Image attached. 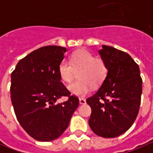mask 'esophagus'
<instances>
[{
	"label": "esophagus",
	"instance_id": "34e87169",
	"mask_svg": "<svg viewBox=\"0 0 153 153\" xmlns=\"http://www.w3.org/2000/svg\"><path fill=\"white\" fill-rule=\"evenodd\" d=\"M79 103L80 104H85L86 103V100L83 99V98H81V99H79Z\"/></svg>",
	"mask_w": 153,
	"mask_h": 153
}]
</instances>
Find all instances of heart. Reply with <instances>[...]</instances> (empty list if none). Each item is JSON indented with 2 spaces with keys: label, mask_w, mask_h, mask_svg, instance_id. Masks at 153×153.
Here are the masks:
<instances>
[{
  "label": "heart",
  "mask_w": 153,
  "mask_h": 153,
  "mask_svg": "<svg viewBox=\"0 0 153 153\" xmlns=\"http://www.w3.org/2000/svg\"><path fill=\"white\" fill-rule=\"evenodd\" d=\"M108 65L100 58L84 50L74 52L69 57V62L63 60L58 66L60 79L65 84H70L78 73V79L69 86L71 94L76 96H85L91 88L101 86L108 76Z\"/></svg>",
  "instance_id": "1"
}]
</instances>
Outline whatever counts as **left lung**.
I'll list each match as a JSON object with an SVG mask.
<instances>
[{
	"mask_svg": "<svg viewBox=\"0 0 153 153\" xmlns=\"http://www.w3.org/2000/svg\"><path fill=\"white\" fill-rule=\"evenodd\" d=\"M106 79L86 102L91 107L88 124L96 135L112 138L127 132L136 120L141 104L143 79L138 65L126 52L102 45Z\"/></svg>",
	"mask_w": 153,
	"mask_h": 153,
	"instance_id": "obj_1",
	"label": "left lung"
}]
</instances>
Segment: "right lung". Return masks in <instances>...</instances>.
<instances>
[{
    "instance_id": "1",
    "label": "right lung",
    "mask_w": 153,
    "mask_h": 153,
    "mask_svg": "<svg viewBox=\"0 0 153 153\" xmlns=\"http://www.w3.org/2000/svg\"><path fill=\"white\" fill-rule=\"evenodd\" d=\"M65 52V47H41L21 59L10 75V98L17 120L38 141L61 136L79 106V98L71 95L58 73ZM62 97H67V101L58 104Z\"/></svg>"
}]
</instances>
